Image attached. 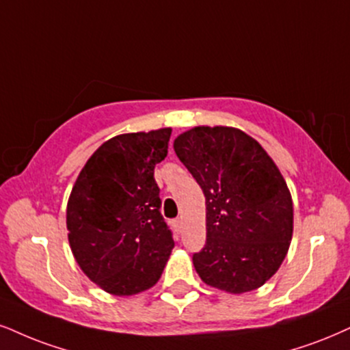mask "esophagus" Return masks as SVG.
<instances>
[{
	"label": "esophagus",
	"mask_w": 350,
	"mask_h": 350,
	"mask_svg": "<svg viewBox=\"0 0 350 350\" xmlns=\"http://www.w3.org/2000/svg\"><path fill=\"white\" fill-rule=\"evenodd\" d=\"M174 226H175L176 230H178V232H182V228H183V221H182V217L175 219V221H174Z\"/></svg>",
	"instance_id": "1"
}]
</instances>
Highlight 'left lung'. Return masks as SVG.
<instances>
[{"mask_svg": "<svg viewBox=\"0 0 350 350\" xmlns=\"http://www.w3.org/2000/svg\"><path fill=\"white\" fill-rule=\"evenodd\" d=\"M175 154L206 198V245L193 254L202 282L230 294L261 287L282 265L294 232L286 180L260 142L230 126H196Z\"/></svg>", "mask_w": 350, "mask_h": 350, "instance_id": "8db88e82", "label": "left lung"}]
</instances>
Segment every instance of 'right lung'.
<instances>
[{
    "instance_id": "1",
    "label": "right lung",
    "mask_w": 350,
    "mask_h": 350,
    "mask_svg": "<svg viewBox=\"0 0 350 350\" xmlns=\"http://www.w3.org/2000/svg\"><path fill=\"white\" fill-rule=\"evenodd\" d=\"M170 135L162 128L111 137L90 155L72 187L66 208L71 252L84 274L111 295L155 286L175 245L154 180Z\"/></svg>"
}]
</instances>
